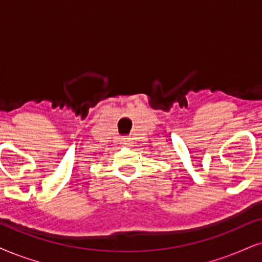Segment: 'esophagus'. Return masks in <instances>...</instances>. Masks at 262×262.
<instances>
[{"mask_svg":"<svg viewBox=\"0 0 262 262\" xmlns=\"http://www.w3.org/2000/svg\"><path fill=\"white\" fill-rule=\"evenodd\" d=\"M125 140H127V138H125ZM125 142H127V141H125Z\"/></svg>","mask_w":262,"mask_h":262,"instance_id":"esophagus-1","label":"esophagus"}]
</instances>
